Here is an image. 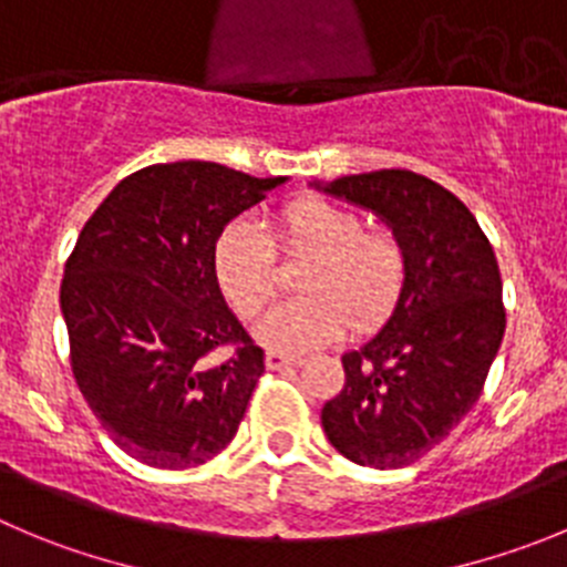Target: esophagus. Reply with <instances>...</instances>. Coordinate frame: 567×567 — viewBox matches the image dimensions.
<instances>
[{"mask_svg":"<svg viewBox=\"0 0 567 567\" xmlns=\"http://www.w3.org/2000/svg\"><path fill=\"white\" fill-rule=\"evenodd\" d=\"M301 355H288V352H279V349H268L266 352V367L279 372V369H290V367H299Z\"/></svg>","mask_w":567,"mask_h":567,"instance_id":"34e87169","label":"esophagus"}]
</instances>
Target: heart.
<instances>
[{
    "label": "heart",
    "instance_id": "b5f03b06",
    "mask_svg": "<svg viewBox=\"0 0 567 567\" xmlns=\"http://www.w3.org/2000/svg\"><path fill=\"white\" fill-rule=\"evenodd\" d=\"M274 246L282 254H310L299 288L257 324V338L274 349H310L341 330H369L394 310L409 279V248L391 229H367L349 206L299 198L277 212ZM271 240L248 220H231L215 243V277L231 308L254 321L279 293Z\"/></svg>",
    "mask_w": 567,
    "mask_h": 567
}]
</instances>
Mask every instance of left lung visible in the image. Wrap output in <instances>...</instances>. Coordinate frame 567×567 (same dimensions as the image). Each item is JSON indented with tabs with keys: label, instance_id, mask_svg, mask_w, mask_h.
I'll use <instances>...</instances> for the list:
<instances>
[{
	"label": "left lung",
	"instance_id": "1",
	"mask_svg": "<svg viewBox=\"0 0 567 567\" xmlns=\"http://www.w3.org/2000/svg\"><path fill=\"white\" fill-rule=\"evenodd\" d=\"M385 220L409 248V279L383 330L341 358L343 389L321 409L327 439L361 467L414 464L467 416L506 330L498 259L473 212L411 171L324 187Z\"/></svg>",
	"mask_w": 567,
	"mask_h": 567
}]
</instances>
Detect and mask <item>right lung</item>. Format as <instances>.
Listing matches in <instances>:
<instances>
[{"label": "right lung", "instance_id": "add662e5", "mask_svg": "<svg viewBox=\"0 0 567 567\" xmlns=\"http://www.w3.org/2000/svg\"><path fill=\"white\" fill-rule=\"evenodd\" d=\"M285 176L151 164L116 184L69 254L61 310L92 414L147 467L209 462L235 439L266 352L226 308L215 243ZM229 348L224 362L205 358Z\"/></svg>", "mask_w": 567, "mask_h": 567}]
</instances>
